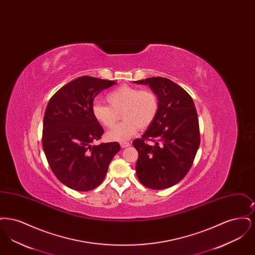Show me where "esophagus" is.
<instances>
[{"mask_svg": "<svg viewBox=\"0 0 255 255\" xmlns=\"http://www.w3.org/2000/svg\"><path fill=\"white\" fill-rule=\"evenodd\" d=\"M131 145L130 144V142H121V146H122V148H126V147H129V146Z\"/></svg>", "mask_w": 255, "mask_h": 255, "instance_id": "1", "label": "esophagus"}]
</instances>
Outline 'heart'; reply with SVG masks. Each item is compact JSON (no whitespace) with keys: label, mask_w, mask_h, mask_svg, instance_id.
<instances>
[{"label":"heart","mask_w":255,"mask_h":255,"mask_svg":"<svg viewBox=\"0 0 255 255\" xmlns=\"http://www.w3.org/2000/svg\"><path fill=\"white\" fill-rule=\"evenodd\" d=\"M109 105L94 102L92 113L97 122L106 128L113 127L121 118L122 123L106 133L114 141H126L138 129H146L156 120L158 113V98L151 90H140L132 86H122L106 96Z\"/></svg>","instance_id":"b5f03b06"}]
</instances>
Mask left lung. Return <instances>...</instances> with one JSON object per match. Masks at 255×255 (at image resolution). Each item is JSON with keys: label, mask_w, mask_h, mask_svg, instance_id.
<instances>
[{"label": "left lung", "mask_w": 255, "mask_h": 255, "mask_svg": "<svg viewBox=\"0 0 255 255\" xmlns=\"http://www.w3.org/2000/svg\"><path fill=\"white\" fill-rule=\"evenodd\" d=\"M135 84L148 85L158 98L156 120L133 145L138 158L136 177L151 189H165L181 182L190 169L200 145L197 111L191 97L164 77H150ZM147 140L154 145H148Z\"/></svg>", "instance_id": "obj_1"}]
</instances>
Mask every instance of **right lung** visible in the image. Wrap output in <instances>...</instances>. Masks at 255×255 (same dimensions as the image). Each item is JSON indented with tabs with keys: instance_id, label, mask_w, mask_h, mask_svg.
<instances>
[{
	"instance_id": "add662e5",
	"label": "right lung",
	"mask_w": 255,
	"mask_h": 255,
	"mask_svg": "<svg viewBox=\"0 0 255 255\" xmlns=\"http://www.w3.org/2000/svg\"><path fill=\"white\" fill-rule=\"evenodd\" d=\"M116 81L81 76L50 98L43 122V149L49 167L66 186L90 191L103 182L110 162L120 152L119 142L94 145L102 126L92 113L97 95Z\"/></svg>"
}]
</instances>
